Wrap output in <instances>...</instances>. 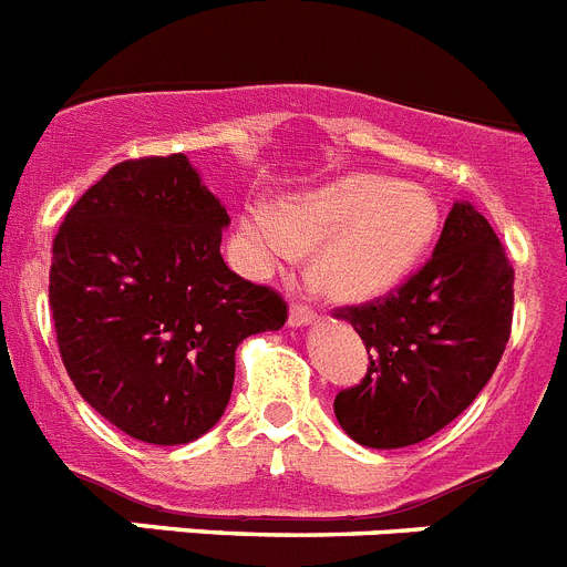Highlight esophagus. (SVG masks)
Returning <instances> with one entry per match:
<instances>
[{
    "instance_id": "obj_1",
    "label": "esophagus",
    "mask_w": 567,
    "mask_h": 567,
    "mask_svg": "<svg viewBox=\"0 0 567 567\" xmlns=\"http://www.w3.org/2000/svg\"><path fill=\"white\" fill-rule=\"evenodd\" d=\"M316 319H319V316H316V310L310 308V305H305V302H293V305H290V316H288L290 328H302V324H313Z\"/></svg>"
}]
</instances>
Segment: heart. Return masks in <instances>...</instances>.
<instances>
[{"label": "heart", "instance_id": "heart-1", "mask_svg": "<svg viewBox=\"0 0 567 567\" xmlns=\"http://www.w3.org/2000/svg\"><path fill=\"white\" fill-rule=\"evenodd\" d=\"M441 226L435 197L412 183L350 175L279 208L251 206L243 239L259 268L296 262L316 246V277L336 299H375L404 282Z\"/></svg>", "mask_w": 567, "mask_h": 567}]
</instances>
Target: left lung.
Masks as SVG:
<instances>
[{
  "mask_svg": "<svg viewBox=\"0 0 567 567\" xmlns=\"http://www.w3.org/2000/svg\"><path fill=\"white\" fill-rule=\"evenodd\" d=\"M333 313L370 353L361 384L333 401L341 430L361 446H412L455 421L497 370L512 336L514 268L486 217L455 203L412 277Z\"/></svg>",
  "mask_w": 567,
  "mask_h": 567,
  "instance_id": "obj_1",
  "label": "left lung"
}]
</instances>
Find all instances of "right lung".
Returning a JSON list of instances; mask_svg holds the SVG:
<instances>
[{
	"label": "right lung",
	"instance_id": "obj_1",
	"mask_svg": "<svg viewBox=\"0 0 567 567\" xmlns=\"http://www.w3.org/2000/svg\"><path fill=\"white\" fill-rule=\"evenodd\" d=\"M228 214L186 155L112 166L53 239L50 310L70 381L137 441L175 446L226 412L243 339L288 302L223 262Z\"/></svg>",
	"mask_w": 567,
	"mask_h": 567
}]
</instances>
